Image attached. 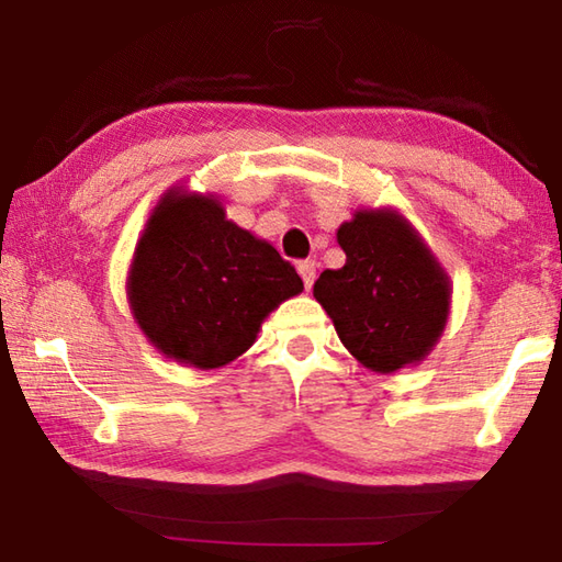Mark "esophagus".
Masks as SVG:
<instances>
[{"instance_id":"1","label":"esophagus","mask_w":562,"mask_h":562,"mask_svg":"<svg viewBox=\"0 0 562 562\" xmlns=\"http://www.w3.org/2000/svg\"><path fill=\"white\" fill-rule=\"evenodd\" d=\"M297 272H300V278H302V282H304V288L312 290V284H315V278H317L315 262H312V260L300 262V265H297Z\"/></svg>"}]
</instances>
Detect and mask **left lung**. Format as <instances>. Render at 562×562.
Segmentation results:
<instances>
[{"label": "left lung", "instance_id": "1", "mask_svg": "<svg viewBox=\"0 0 562 562\" xmlns=\"http://www.w3.org/2000/svg\"><path fill=\"white\" fill-rule=\"evenodd\" d=\"M345 268L325 270L315 300L361 367L394 374L431 355L451 312V280L394 207H361L339 225Z\"/></svg>", "mask_w": 562, "mask_h": 562}]
</instances>
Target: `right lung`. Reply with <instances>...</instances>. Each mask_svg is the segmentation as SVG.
Returning <instances> with one entry per match:
<instances>
[{"mask_svg": "<svg viewBox=\"0 0 562 562\" xmlns=\"http://www.w3.org/2000/svg\"><path fill=\"white\" fill-rule=\"evenodd\" d=\"M304 290L268 240L227 221L221 198L173 186L133 252L131 315L160 355L221 369L255 345L265 317Z\"/></svg>", "mask_w": 562, "mask_h": 562, "instance_id": "right-lung-1", "label": "right lung"}]
</instances>
